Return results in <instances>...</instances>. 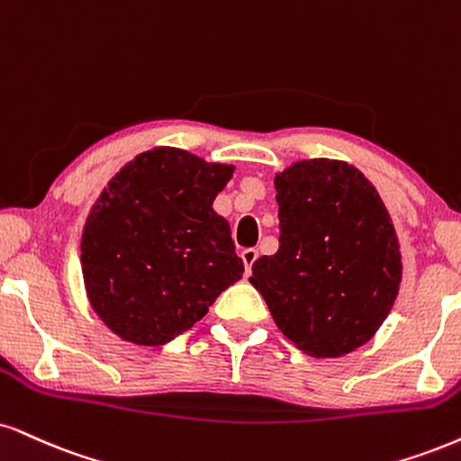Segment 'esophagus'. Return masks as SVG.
Instances as JSON below:
<instances>
[{
	"label": "esophagus",
	"mask_w": 461,
	"mask_h": 461,
	"mask_svg": "<svg viewBox=\"0 0 461 461\" xmlns=\"http://www.w3.org/2000/svg\"><path fill=\"white\" fill-rule=\"evenodd\" d=\"M258 249H245V251L240 253V258H242V264H245V275L249 276L251 275V268H253V264H255V259H258Z\"/></svg>",
	"instance_id": "34e87169"
}]
</instances>
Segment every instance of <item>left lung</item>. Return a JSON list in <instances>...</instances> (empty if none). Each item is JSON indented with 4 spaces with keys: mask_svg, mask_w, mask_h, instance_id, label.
<instances>
[{
    "mask_svg": "<svg viewBox=\"0 0 461 461\" xmlns=\"http://www.w3.org/2000/svg\"><path fill=\"white\" fill-rule=\"evenodd\" d=\"M279 251L249 276L298 350L335 358L367 343L402 284L395 227L374 185L330 158L298 160L275 176Z\"/></svg>",
    "mask_w": 461,
    "mask_h": 461,
    "instance_id": "1",
    "label": "left lung"
}]
</instances>
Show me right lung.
<instances>
[{
	"label": "right lung",
	"mask_w": 461,
	"mask_h": 461,
	"mask_svg": "<svg viewBox=\"0 0 461 461\" xmlns=\"http://www.w3.org/2000/svg\"><path fill=\"white\" fill-rule=\"evenodd\" d=\"M234 165L154 148L126 163L96 199L81 236L92 309L124 341L165 346L242 279L214 197Z\"/></svg>",
	"instance_id": "right-lung-1"
}]
</instances>
